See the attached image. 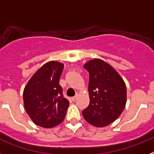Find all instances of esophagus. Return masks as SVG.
<instances>
[{
	"mask_svg": "<svg viewBox=\"0 0 154 154\" xmlns=\"http://www.w3.org/2000/svg\"><path fill=\"white\" fill-rule=\"evenodd\" d=\"M77 98H78V93H76L75 96L72 97V101H75L76 99H77Z\"/></svg>",
	"mask_w": 154,
	"mask_h": 154,
	"instance_id": "esophagus-1",
	"label": "esophagus"
}]
</instances>
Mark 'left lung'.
Here are the masks:
<instances>
[{
  "label": "left lung",
  "instance_id": "left-lung-1",
  "mask_svg": "<svg viewBox=\"0 0 154 154\" xmlns=\"http://www.w3.org/2000/svg\"><path fill=\"white\" fill-rule=\"evenodd\" d=\"M84 68L89 73L90 103L82 113L85 120L92 126H106L117 119L124 109L126 84L117 72L101 59L89 61Z\"/></svg>",
  "mask_w": 154,
  "mask_h": 154
}]
</instances>
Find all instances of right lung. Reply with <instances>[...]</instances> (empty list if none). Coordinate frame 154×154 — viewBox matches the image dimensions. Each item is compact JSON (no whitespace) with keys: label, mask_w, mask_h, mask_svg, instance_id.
<instances>
[{"label":"right lung","mask_w":154,"mask_h":154,"mask_svg":"<svg viewBox=\"0 0 154 154\" xmlns=\"http://www.w3.org/2000/svg\"><path fill=\"white\" fill-rule=\"evenodd\" d=\"M63 68V64L55 61L45 64L24 88V108L38 126L54 127L65 119L69 101L64 97L59 85Z\"/></svg>","instance_id":"obj_1"}]
</instances>
